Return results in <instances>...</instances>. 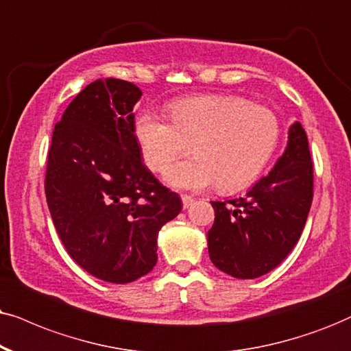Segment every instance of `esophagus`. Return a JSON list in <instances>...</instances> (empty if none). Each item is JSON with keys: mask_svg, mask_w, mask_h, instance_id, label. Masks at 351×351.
I'll list each match as a JSON object with an SVG mask.
<instances>
[{"mask_svg": "<svg viewBox=\"0 0 351 351\" xmlns=\"http://www.w3.org/2000/svg\"><path fill=\"white\" fill-rule=\"evenodd\" d=\"M181 201H183V207H184V208H188V207L193 206V202H194V197H191V196H186V194H183V196H181Z\"/></svg>", "mask_w": 351, "mask_h": 351, "instance_id": "obj_1", "label": "esophagus"}]
</instances>
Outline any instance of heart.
<instances>
[{
    "instance_id": "heart-1",
    "label": "heart",
    "mask_w": 351,
    "mask_h": 351,
    "mask_svg": "<svg viewBox=\"0 0 351 351\" xmlns=\"http://www.w3.org/2000/svg\"><path fill=\"white\" fill-rule=\"evenodd\" d=\"M170 121L152 112L136 118L134 134L144 163L163 171L193 145L194 157L165 173L171 188L202 191L219 183L234 191L254 181L280 137L277 114L237 95H197L175 101Z\"/></svg>"
}]
</instances>
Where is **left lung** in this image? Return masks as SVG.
Wrapping results in <instances>:
<instances>
[{
	"label": "left lung",
	"mask_w": 351,
	"mask_h": 351,
	"mask_svg": "<svg viewBox=\"0 0 351 351\" xmlns=\"http://www.w3.org/2000/svg\"><path fill=\"white\" fill-rule=\"evenodd\" d=\"M313 202V163L300 121L288 128L285 152L246 193L212 201L215 220L207 232L208 256L234 278H257L290 254Z\"/></svg>",
	"instance_id": "8db88e82"
}]
</instances>
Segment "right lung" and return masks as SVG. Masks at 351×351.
Masks as SVG:
<instances>
[{"label": "right lung", "mask_w": 351, "mask_h": 351, "mask_svg": "<svg viewBox=\"0 0 351 351\" xmlns=\"http://www.w3.org/2000/svg\"><path fill=\"white\" fill-rule=\"evenodd\" d=\"M141 95L121 79L90 82L55 126L48 152L45 194L56 232L86 272L112 283L155 267L158 232L183 207L141 157L132 112Z\"/></svg>", "instance_id": "obj_1"}]
</instances>
